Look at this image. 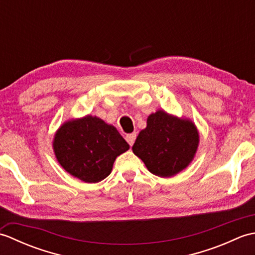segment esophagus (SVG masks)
I'll list each match as a JSON object with an SVG mask.
<instances>
[{"instance_id": "esophagus-1", "label": "esophagus", "mask_w": 255, "mask_h": 255, "mask_svg": "<svg viewBox=\"0 0 255 255\" xmlns=\"http://www.w3.org/2000/svg\"><path fill=\"white\" fill-rule=\"evenodd\" d=\"M137 137V133L136 132H132V133H128L126 136V141L129 143V145H132L134 140H136Z\"/></svg>"}]
</instances>
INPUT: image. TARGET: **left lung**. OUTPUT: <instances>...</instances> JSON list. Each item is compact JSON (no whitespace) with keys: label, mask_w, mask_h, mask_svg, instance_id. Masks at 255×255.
Here are the masks:
<instances>
[{"label":"left lung","mask_w":255,"mask_h":255,"mask_svg":"<svg viewBox=\"0 0 255 255\" xmlns=\"http://www.w3.org/2000/svg\"><path fill=\"white\" fill-rule=\"evenodd\" d=\"M198 142L199 133L192 121L158 111L148 117L132 151L152 174L170 177L191 163Z\"/></svg>","instance_id":"8db88e82"}]
</instances>
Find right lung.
Masks as SVG:
<instances>
[{
  "instance_id": "right-lung-1",
  "label": "right lung",
  "mask_w": 255,
  "mask_h": 255,
  "mask_svg": "<svg viewBox=\"0 0 255 255\" xmlns=\"http://www.w3.org/2000/svg\"><path fill=\"white\" fill-rule=\"evenodd\" d=\"M59 163L85 183L111 174L116 158L129 149L117 129L96 116L71 119L58 129L52 142Z\"/></svg>"
}]
</instances>
